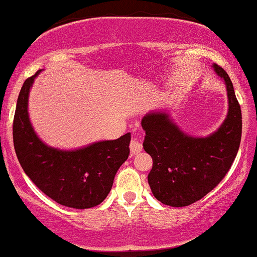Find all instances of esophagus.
Returning <instances> with one entry per match:
<instances>
[{"instance_id": "obj_1", "label": "esophagus", "mask_w": 257, "mask_h": 257, "mask_svg": "<svg viewBox=\"0 0 257 257\" xmlns=\"http://www.w3.org/2000/svg\"><path fill=\"white\" fill-rule=\"evenodd\" d=\"M129 148H131L132 155H136V154H138L139 152H141L142 148H143V145H142V143L138 141V139L134 138V139H132L131 145H129Z\"/></svg>"}]
</instances>
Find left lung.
I'll return each mask as SVG.
<instances>
[{
    "label": "left lung",
    "instance_id": "1",
    "mask_svg": "<svg viewBox=\"0 0 257 257\" xmlns=\"http://www.w3.org/2000/svg\"><path fill=\"white\" fill-rule=\"evenodd\" d=\"M227 92V114L221 125L206 137L181 131L169 112L147 113L142 119L143 148L153 158L148 183L153 195L165 205L188 206L210 193L231 168L241 142L240 104L226 72L212 64Z\"/></svg>",
    "mask_w": 257,
    "mask_h": 257
}]
</instances>
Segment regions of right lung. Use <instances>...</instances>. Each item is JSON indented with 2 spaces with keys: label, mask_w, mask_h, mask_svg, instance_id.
<instances>
[{
  "label": "right lung",
  "mask_w": 257,
  "mask_h": 257,
  "mask_svg": "<svg viewBox=\"0 0 257 257\" xmlns=\"http://www.w3.org/2000/svg\"><path fill=\"white\" fill-rule=\"evenodd\" d=\"M25 80L17 99L14 144L21 167L41 191L56 203L89 209L107 198L120 165L129 157L131 133L78 149H58L42 142L28 115V97L36 77Z\"/></svg>",
  "instance_id": "1"
}]
</instances>
